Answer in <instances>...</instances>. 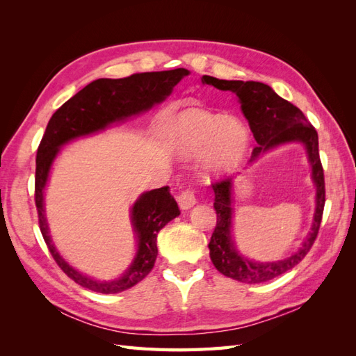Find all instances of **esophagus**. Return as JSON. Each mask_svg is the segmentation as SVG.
<instances>
[{
	"instance_id": "1",
	"label": "esophagus",
	"mask_w": 356,
	"mask_h": 356,
	"mask_svg": "<svg viewBox=\"0 0 356 356\" xmlns=\"http://www.w3.org/2000/svg\"><path fill=\"white\" fill-rule=\"evenodd\" d=\"M196 202H197L196 193H195V190H191V188L184 190L178 196V203H179L181 209H190L191 207H195Z\"/></svg>"
}]
</instances>
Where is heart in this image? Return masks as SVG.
Listing matches in <instances>:
<instances>
[{
  "label": "heart",
  "mask_w": 356,
  "mask_h": 356,
  "mask_svg": "<svg viewBox=\"0 0 356 356\" xmlns=\"http://www.w3.org/2000/svg\"><path fill=\"white\" fill-rule=\"evenodd\" d=\"M178 153L193 157L204 153V168L213 175L238 169L250 148V132L234 117L191 110L182 114L174 129Z\"/></svg>",
  "instance_id": "heart-1"
}]
</instances>
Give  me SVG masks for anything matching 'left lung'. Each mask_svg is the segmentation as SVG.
Instances as JSON below:
<instances>
[{"label":"left lung","mask_w":356,"mask_h":356,"mask_svg":"<svg viewBox=\"0 0 356 356\" xmlns=\"http://www.w3.org/2000/svg\"><path fill=\"white\" fill-rule=\"evenodd\" d=\"M202 83L213 86L220 90H229L239 98L241 108L246 117L250 129L257 141L251 160L276 145L286 143H301L306 149L312 165V178L316 184V209L312 232L301 245L300 250L285 260L275 263H255L238 254L230 236L232 227V187L230 177L215 181L212 184L215 193L213 208L217 211V224L209 242V255L213 266L224 276L243 284H261L273 277L284 275L296 267L310 251L318 236L322 213L325 204V179L324 169L319 159L318 132L305 117L303 111L296 105L276 95L275 90L264 83L220 80L203 75Z\"/></svg>","instance_id":"8db88e82"}]
</instances>
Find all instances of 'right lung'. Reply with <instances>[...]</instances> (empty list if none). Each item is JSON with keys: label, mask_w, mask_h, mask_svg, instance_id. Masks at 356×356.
I'll return each instance as SVG.
<instances>
[{"label": "right lung", "mask_w": 356, "mask_h": 356, "mask_svg": "<svg viewBox=\"0 0 356 356\" xmlns=\"http://www.w3.org/2000/svg\"><path fill=\"white\" fill-rule=\"evenodd\" d=\"M186 75H188L187 70L177 68L159 72H139L117 80H95L51 115L37 149L35 207L40 230L51 257L55 258L60 270L75 284L95 293L115 294L141 282L154 267L159 232L170 220L178 217L179 208L175 199L170 196L168 186L144 193L132 208V222L138 234V252L132 266L115 281H95L77 272L63 260L49 236L42 193H44L50 166L59 153V148L74 138L101 131L114 122L149 110L154 104L165 101L172 89Z\"/></svg>", "instance_id": "add662e5"}]
</instances>
